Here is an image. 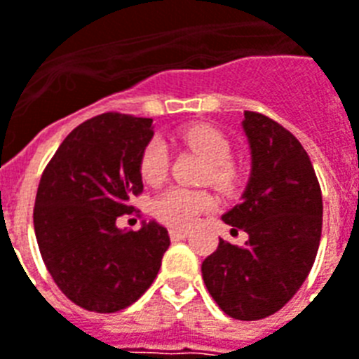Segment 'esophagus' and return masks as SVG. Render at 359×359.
<instances>
[{
	"mask_svg": "<svg viewBox=\"0 0 359 359\" xmlns=\"http://www.w3.org/2000/svg\"><path fill=\"white\" fill-rule=\"evenodd\" d=\"M188 229H180V228H173V229H169V237H171V241H182L188 237Z\"/></svg>",
	"mask_w": 359,
	"mask_h": 359,
	"instance_id": "1",
	"label": "esophagus"
}]
</instances>
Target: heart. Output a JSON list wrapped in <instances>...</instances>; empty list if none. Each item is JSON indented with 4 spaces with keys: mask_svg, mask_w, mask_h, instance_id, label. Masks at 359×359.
Returning <instances> with one entry per match:
<instances>
[{
    "mask_svg": "<svg viewBox=\"0 0 359 359\" xmlns=\"http://www.w3.org/2000/svg\"><path fill=\"white\" fill-rule=\"evenodd\" d=\"M184 141L190 149L209 161L207 179L220 190H231L237 182V171L231 165V144L222 131L212 126H191L182 133ZM141 177L150 184H158L165 179L169 168L168 144L161 139H152L144 147L141 154ZM215 207V198L205 190H190L182 186L169 188L160 194L152 203V212L156 218L169 226L186 228L190 226L198 215Z\"/></svg>",
    "mask_w": 359,
    "mask_h": 359,
    "instance_id": "obj_1",
    "label": "heart"
}]
</instances>
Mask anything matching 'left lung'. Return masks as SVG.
I'll return each instance as SVG.
<instances>
[{"label": "left lung", "mask_w": 359, "mask_h": 359, "mask_svg": "<svg viewBox=\"0 0 359 359\" xmlns=\"http://www.w3.org/2000/svg\"><path fill=\"white\" fill-rule=\"evenodd\" d=\"M250 175L222 220L248 233L243 246L220 239L201 265L205 286L235 320L271 316L305 283L322 235V191L311 158L286 128L246 111L241 122Z\"/></svg>", "instance_id": "left-lung-1"}]
</instances>
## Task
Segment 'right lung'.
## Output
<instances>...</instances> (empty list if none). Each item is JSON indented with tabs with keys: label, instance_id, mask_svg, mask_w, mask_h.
Returning a JSON list of instances; mask_svg holds the SVG:
<instances>
[{
	"label": "right lung",
	"instance_id": "1",
	"mask_svg": "<svg viewBox=\"0 0 359 359\" xmlns=\"http://www.w3.org/2000/svg\"><path fill=\"white\" fill-rule=\"evenodd\" d=\"M152 137V118L100 114L65 137L41 177L37 245L54 283L79 307L122 311L160 271L168 229L156 220H144L139 231L116 226L143 191L139 161Z\"/></svg>",
	"mask_w": 359,
	"mask_h": 359
}]
</instances>
